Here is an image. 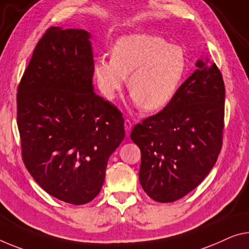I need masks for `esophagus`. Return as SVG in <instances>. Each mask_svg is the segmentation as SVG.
Instances as JSON below:
<instances>
[{
    "label": "esophagus",
    "mask_w": 249,
    "mask_h": 249,
    "mask_svg": "<svg viewBox=\"0 0 249 249\" xmlns=\"http://www.w3.org/2000/svg\"><path fill=\"white\" fill-rule=\"evenodd\" d=\"M131 128H132V122L130 119H125L124 120V129H125V133H127V136L131 131Z\"/></svg>",
    "instance_id": "obj_1"
}]
</instances>
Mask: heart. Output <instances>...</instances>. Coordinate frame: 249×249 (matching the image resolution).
Masks as SVG:
<instances>
[{"label": "heart", "mask_w": 249, "mask_h": 249, "mask_svg": "<svg viewBox=\"0 0 249 249\" xmlns=\"http://www.w3.org/2000/svg\"><path fill=\"white\" fill-rule=\"evenodd\" d=\"M185 70V54L177 45L152 34L132 33L116 42L111 59L95 61L94 76L108 99L116 97L129 76L133 102L154 111L174 98Z\"/></svg>", "instance_id": "1"}]
</instances>
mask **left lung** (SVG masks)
<instances>
[{
  "label": "left lung",
  "mask_w": 249,
  "mask_h": 249,
  "mask_svg": "<svg viewBox=\"0 0 249 249\" xmlns=\"http://www.w3.org/2000/svg\"><path fill=\"white\" fill-rule=\"evenodd\" d=\"M196 66L162 111L137 124L130 135L141 151V186L158 202L178 200L196 188L223 146V75L216 63L199 60Z\"/></svg>",
  "instance_id": "1"
}]
</instances>
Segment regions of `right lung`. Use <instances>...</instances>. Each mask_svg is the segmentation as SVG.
Here are the masks:
<instances>
[{"instance_id":"1","label":"right lung","mask_w":249,"mask_h":249,"mask_svg":"<svg viewBox=\"0 0 249 249\" xmlns=\"http://www.w3.org/2000/svg\"><path fill=\"white\" fill-rule=\"evenodd\" d=\"M89 39L85 30L49 28L17 93L24 166L48 194L72 205L98 196L124 138L120 110L93 92Z\"/></svg>"}]
</instances>
